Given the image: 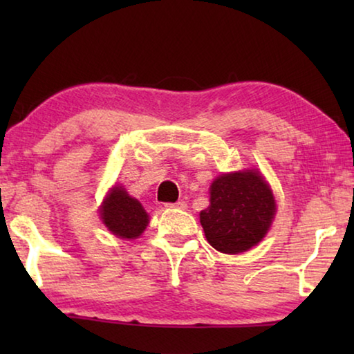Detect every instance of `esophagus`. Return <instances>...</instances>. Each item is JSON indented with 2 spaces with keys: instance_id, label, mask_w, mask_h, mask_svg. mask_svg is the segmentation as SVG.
I'll use <instances>...</instances> for the list:
<instances>
[{
  "instance_id": "34e87169",
  "label": "esophagus",
  "mask_w": 354,
  "mask_h": 354,
  "mask_svg": "<svg viewBox=\"0 0 354 354\" xmlns=\"http://www.w3.org/2000/svg\"><path fill=\"white\" fill-rule=\"evenodd\" d=\"M167 207H170V209H185V206H187V205H185V201H176V203H167V205H165Z\"/></svg>"
}]
</instances>
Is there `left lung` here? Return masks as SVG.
<instances>
[{"instance_id": "8db88e82", "label": "left lung", "mask_w": 354, "mask_h": 354, "mask_svg": "<svg viewBox=\"0 0 354 354\" xmlns=\"http://www.w3.org/2000/svg\"><path fill=\"white\" fill-rule=\"evenodd\" d=\"M277 205L272 190L254 170L227 173L211 185V205L200 221L207 242L226 254L254 247L267 234Z\"/></svg>"}]
</instances>
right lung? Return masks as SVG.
Instances as JSON below:
<instances>
[{
    "instance_id": "add662e5",
    "label": "right lung",
    "mask_w": 354,
    "mask_h": 354,
    "mask_svg": "<svg viewBox=\"0 0 354 354\" xmlns=\"http://www.w3.org/2000/svg\"><path fill=\"white\" fill-rule=\"evenodd\" d=\"M101 218L112 234L123 239L139 237L148 225L145 209L122 187L112 189L101 207Z\"/></svg>"
}]
</instances>
